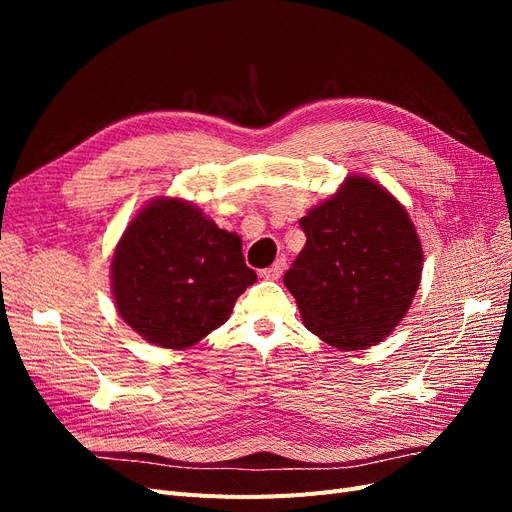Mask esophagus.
<instances>
[{
  "mask_svg": "<svg viewBox=\"0 0 512 512\" xmlns=\"http://www.w3.org/2000/svg\"><path fill=\"white\" fill-rule=\"evenodd\" d=\"M284 269H286V258H277L271 267L260 271V277H265V280H277V277L284 273Z\"/></svg>",
  "mask_w": 512,
  "mask_h": 512,
  "instance_id": "obj_1",
  "label": "esophagus"
}]
</instances>
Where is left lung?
<instances>
[{"label":"left lung","mask_w":512,"mask_h":512,"mask_svg":"<svg viewBox=\"0 0 512 512\" xmlns=\"http://www.w3.org/2000/svg\"><path fill=\"white\" fill-rule=\"evenodd\" d=\"M305 247L284 275L305 327L339 350H363L406 316L423 247L397 200L367 177L301 218Z\"/></svg>","instance_id":"1"}]
</instances>
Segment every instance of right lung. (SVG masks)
Instances as JSON below:
<instances>
[{
	"mask_svg": "<svg viewBox=\"0 0 512 512\" xmlns=\"http://www.w3.org/2000/svg\"><path fill=\"white\" fill-rule=\"evenodd\" d=\"M111 269L121 318L162 348H188L222 327L256 282L241 239L177 198H160L136 215Z\"/></svg>",
	"mask_w": 512,
	"mask_h": 512,
	"instance_id": "right-lung-1",
	"label": "right lung"
}]
</instances>
